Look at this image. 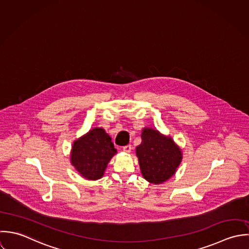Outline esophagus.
Listing matches in <instances>:
<instances>
[{
	"label": "esophagus",
	"mask_w": 249,
	"mask_h": 249,
	"mask_svg": "<svg viewBox=\"0 0 249 249\" xmlns=\"http://www.w3.org/2000/svg\"><path fill=\"white\" fill-rule=\"evenodd\" d=\"M131 145H126V146H124V148H123V151L124 152V153H127V154H129L130 152H131Z\"/></svg>",
	"instance_id": "esophagus-1"
}]
</instances>
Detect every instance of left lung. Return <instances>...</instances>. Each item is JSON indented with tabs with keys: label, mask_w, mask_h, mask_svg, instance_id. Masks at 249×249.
I'll return each instance as SVG.
<instances>
[{
	"label": "left lung",
	"mask_w": 249,
	"mask_h": 249,
	"mask_svg": "<svg viewBox=\"0 0 249 249\" xmlns=\"http://www.w3.org/2000/svg\"><path fill=\"white\" fill-rule=\"evenodd\" d=\"M136 156L143 177L152 183H162L177 171L182 160L180 149L169 136L157 129L145 127Z\"/></svg>",
	"instance_id": "1"
}]
</instances>
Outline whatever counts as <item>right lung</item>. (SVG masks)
Wrapping results in <instances>:
<instances>
[{
    "instance_id": "1",
    "label": "right lung",
    "mask_w": 249,
    "mask_h": 249,
    "mask_svg": "<svg viewBox=\"0 0 249 249\" xmlns=\"http://www.w3.org/2000/svg\"><path fill=\"white\" fill-rule=\"evenodd\" d=\"M115 154L111 137L103 128L94 127L73 142L71 162L83 178L95 180L102 178Z\"/></svg>"
}]
</instances>
